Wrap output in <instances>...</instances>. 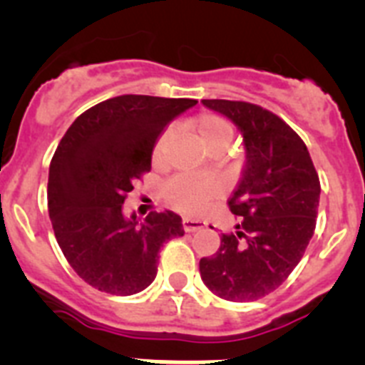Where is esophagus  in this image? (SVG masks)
I'll list each match as a JSON object with an SVG mask.
<instances>
[{
    "instance_id": "esophagus-1",
    "label": "esophagus",
    "mask_w": 365,
    "mask_h": 365,
    "mask_svg": "<svg viewBox=\"0 0 365 365\" xmlns=\"http://www.w3.org/2000/svg\"><path fill=\"white\" fill-rule=\"evenodd\" d=\"M205 227V222L202 220H190V218H183V231L185 232H195L198 229Z\"/></svg>"
}]
</instances>
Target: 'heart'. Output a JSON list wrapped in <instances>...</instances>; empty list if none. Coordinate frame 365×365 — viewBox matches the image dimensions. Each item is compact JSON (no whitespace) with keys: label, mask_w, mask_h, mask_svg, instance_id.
Returning a JSON list of instances; mask_svg holds the SVG:
<instances>
[{"label":"heart","mask_w":365,"mask_h":365,"mask_svg":"<svg viewBox=\"0 0 365 365\" xmlns=\"http://www.w3.org/2000/svg\"><path fill=\"white\" fill-rule=\"evenodd\" d=\"M185 130L211 153H222L231 143L235 129L223 116L216 113H202L185 123ZM173 149V133L163 130L153 145L154 165H165ZM218 187L211 178L195 175H178L163 185V200L183 215H200L207 203L215 200Z\"/></svg>","instance_id":"heart-1"}]
</instances>
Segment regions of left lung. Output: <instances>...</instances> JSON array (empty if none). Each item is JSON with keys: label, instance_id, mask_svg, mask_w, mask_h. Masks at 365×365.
I'll return each instance as SVG.
<instances>
[{"label": "left lung", "instance_id": "obj_1", "mask_svg": "<svg viewBox=\"0 0 365 365\" xmlns=\"http://www.w3.org/2000/svg\"><path fill=\"white\" fill-rule=\"evenodd\" d=\"M238 125L245 167L227 205L236 231L200 260L207 287L223 300L252 302L280 287L317 227L320 180L304 140L282 118L249 101L203 100Z\"/></svg>", "mask_w": 365, "mask_h": 365}]
</instances>
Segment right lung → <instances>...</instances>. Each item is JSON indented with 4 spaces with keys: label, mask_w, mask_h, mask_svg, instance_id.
Returning a JSON list of instances; mask_svg holds the SVG:
<instances>
[{
    "label": "right lung",
    "mask_w": 365,
    "mask_h": 365,
    "mask_svg": "<svg viewBox=\"0 0 365 365\" xmlns=\"http://www.w3.org/2000/svg\"><path fill=\"white\" fill-rule=\"evenodd\" d=\"M198 101L125 94L94 105L74 120L48 169V216L58 245L81 280L101 293L129 297L149 287L160 249L183 236L175 212L143 222L121 211L127 195L150 170L156 138Z\"/></svg>",
    "instance_id": "1"
}]
</instances>
